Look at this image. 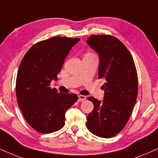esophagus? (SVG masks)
I'll return each instance as SVG.
<instances>
[{
    "label": "esophagus",
    "mask_w": 158,
    "mask_h": 158,
    "mask_svg": "<svg viewBox=\"0 0 158 158\" xmlns=\"http://www.w3.org/2000/svg\"><path fill=\"white\" fill-rule=\"evenodd\" d=\"M86 100V96L85 95H79V99H78V101L79 102H83Z\"/></svg>",
    "instance_id": "1"
}]
</instances>
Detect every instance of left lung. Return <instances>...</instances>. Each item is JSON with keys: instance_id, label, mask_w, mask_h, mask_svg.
<instances>
[{"instance_id": "8db88e82", "label": "left lung", "mask_w": 158, "mask_h": 158, "mask_svg": "<svg viewBox=\"0 0 158 158\" xmlns=\"http://www.w3.org/2000/svg\"><path fill=\"white\" fill-rule=\"evenodd\" d=\"M87 43L98 53V77L106 81L102 102L88 98L94 109L86 126L94 135L110 138L121 132L131 116L138 94L137 71L129 50L116 37L92 35Z\"/></svg>"}]
</instances>
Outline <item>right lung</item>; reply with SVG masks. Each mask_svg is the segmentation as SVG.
<instances>
[{"label": "right lung", "mask_w": 158, "mask_h": 158, "mask_svg": "<svg viewBox=\"0 0 158 158\" xmlns=\"http://www.w3.org/2000/svg\"><path fill=\"white\" fill-rule=\"evenodd\" d=\"M79 38L53 37L29 48L16 77L17 103L28 124L35 131L49 134L65 124V113L78 100L76 94L61 93L50 87L57 79L65 58Z\"/></svg>", "instance_id": "1"}]
</instances>
